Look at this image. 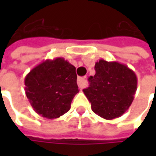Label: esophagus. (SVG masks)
<instances>
[{
    "instance_id": "obj_1",
    "label": "esophagus",
    "mask_w": 156,
    "mask_h": 156,
    "mask_svg": "<svg viewBox=\"0 0 156 156\" xmlns=\"http://www.w3.org/2000/svg\"><path fill=\"white\" fill-rule=\"evenodd\" d=\"M78 85L80 89L85 88L86 86V79L85 78H78Z\"/></svg>"
}]
</instances>
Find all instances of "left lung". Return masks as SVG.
I'll return each instance as SVG.
<instances>
[{"label":"left lung","mask_w":156,"mask_h":156,"mask_svg":"<svg viewBox=\"0 0 156 156\" xmlns=\"http://www.w3.org/2000/svg\"><path fill=\"white\" fill-rule=\"evenodd\" d=\"M94 68L95 75L88 78L89 87L83 90L92 110L108 120L120 117L134 100L136 74L126 65L104 59L97 62Z\"/></svg>","instance_id":"8db88e82"}]
</instances>
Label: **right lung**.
<instances>
[{
    "instance_id": "obj_1",
    "label": "right lung",
    "mask_w": 156,
    "mask_h": 156,
    "mask_svg": "<svg viewBox=\"0 0 156 156\" xmlns=\"http://www.w3.org/2000/svg\"><path fill=\"white\" fill-rule=\"evenodd\" d=\"M25 86L34 111L49 119L66 114L79 91L76 68L62 58L48 59L32 68L26 76Z\"/></svg>"
}]
</instances>
